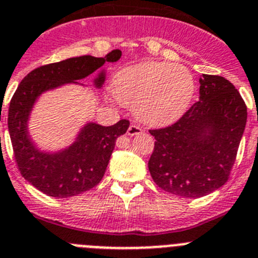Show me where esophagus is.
<instances>
[{
  "label": "esophagus",
  "mask_w": 258,
  "mask_h": 258,
  "mask_svg": "<svg viewBox=\"0 0 258 258\" xmlns=\"http://www.w3.org/2000/svg\"><path fill=\"white\" fill-rule=\"evenodd\" d=\"M141 132H143V130L139 126H136V124H131V126L128 127V130H127V135H128V136H136V135L141 134Z\"/></svg>",
  "instance_id": "esophagus-1"
}]
</instances>
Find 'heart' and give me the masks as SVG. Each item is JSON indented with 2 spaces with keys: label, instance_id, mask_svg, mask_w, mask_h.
<instances>
[{
  "label": "heart",
  "instance_id": "1",
  "mask_svg": "<svg viewBox=\"0 0 258 258\" xmlns=\"http://www.w3.org/2000/svg\"><path fill=\"white\" fill-rule=\"evenodd\" d=\"M110 90L118 103L134 109L140 122L164 127L185 114L196 85L185 67L145 61L115 73Z\"/></svg>",
  "mask_w": 258,
  "mask_h": 258
}]
</instances>
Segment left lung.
<instances>
[{
    "label": "left lung",
    "mask_w": 258,
    "mask_h": 258,
    "mask_svg": "<svg viewBox=\"0 0 258 258\" xmlns=\"http://www.w3.org/2000/svg\"><path fill=\"white\" fill-rule=\"evenodd\" d=\"M199 83V100L176 123L149 131L155 139L148 163L154 182L191 199L226 182L247 123V106L233 83L210 74Z\"/></svg>",
    "instance_id": "8db88e82"
}]
</instances>
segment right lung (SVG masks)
<instances>
[{
    "label": "right lung",
    "instance_id": "right-lung-1",
    "mask_svg": "<svg viewBox=\"0 0 258 258\" xmlns=\"http://www.w3.org/2000/svg\"><path fill=\"white\" fill-rule=\"evenodd\" d=\"M120 56V50H113L105 57L83 55L47 64L27 74L18 86L9 108V134L20 173L39 191L54 198H69L96 186L105 173L115 140L126 134L130 122L120 119L108 127L87 122L71 145L57 152H46L37 148L28 128L36 101L42 94L61 86L82 85L78 81L89 77L106 61H118ZM104 81L103 69L95 77V87L101 89Z\"/></svg>",
    "mask_w": 258,
    "mask_h": 258
}]
</instances>
